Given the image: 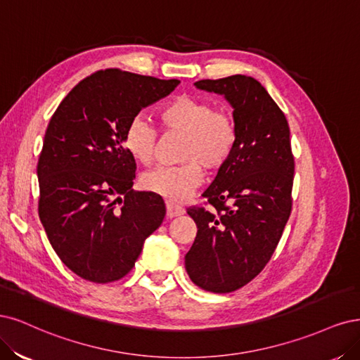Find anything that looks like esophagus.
Instances as JSON below:
<instances>
[{
	"instance_id": "1",
	"label": "esophagus",
	"mask_w": 360,
	"mask_h": 360,
	"mask_svg": "<svg viewBox=\"0 0 360 360\" xmlns=\"http://www.w3.org/2000/svg\"><path fill=\"white\" fill-rule=\"evenodd\" d=\"M166 211H167V212H166L167 218H175V217H179V215H182V214L185 212L184 207L173 205V203H170V202L166 203Z\"/></svg>"
}]
</instances>
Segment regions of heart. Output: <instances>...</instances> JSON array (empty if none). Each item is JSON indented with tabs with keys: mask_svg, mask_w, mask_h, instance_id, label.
Instances as JSON below:
<instances>
[{
	"mask_svg": "<svg viewBox=\"0 0 360 360\" xmlns=\"http://www.w3.org/2000/svg\"><path fill=\"white\" fill-rule=\"evenodd\" d=\"M160 122L166 131L185 136L179 160L184 165L163 166L143 173L142 190L169 202H184L203 181V169L221 170L233 154L238 130L229 113L217 110L211 101L182 94L160 110ZM157 131L142 115L127 125L122 145L129 155L141 165H149L155 154Z\"/></svg>",
	"mask_w": 360,
	"mask_h": 360,
	"instance_id": "heart-1",
	"label": "heart"
}]
</instances>
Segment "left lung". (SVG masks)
Returning <instances> with one entry per match:
<instances>
[{"label":"left lung","mask_w":360,"mask_h":360,"mask_svg":"<svg viewBox=\"0 0 360 360\" xmlns=\"http://www.w3.org/2000/svg\"><path fill=\"white\" fill-rule=\"evenodd\" d=\"M197 89L233 108L236 148L203 193L214 211L188 207L197 235L185 254L190 280L230 293L256 278L272 257L292 211L295 160L288 122L260 82L245 75L199 80Z\"/></svg>","instance_id":"left-lung-1"}]
</instances>
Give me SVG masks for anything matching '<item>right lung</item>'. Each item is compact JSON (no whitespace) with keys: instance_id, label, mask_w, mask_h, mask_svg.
<instances>
[{"instance_id":"add662e5","label":"right lung","mask_w":360,"mask_h":360,"mask_svg":"<svg viewBox=\"0 0 360 360\" xmlns=\"http://www.w3.org/2000/svg\"><path fill=\"white\" fill-rule=\"evenodd\" d=\"M178 85L109 68L77 84L49 121L37 165L39 215L58 257L84 280L104 284L129 274L163 223L165 202L133 190L136 161L122 136Z\"/></svg>"}]
</instances>
